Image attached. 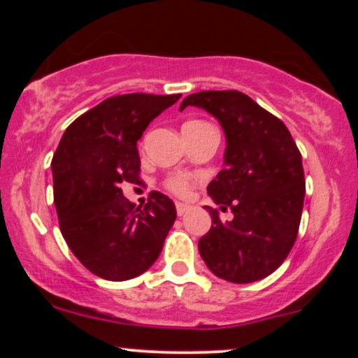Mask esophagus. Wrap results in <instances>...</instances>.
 I'll list each match as a JSON object with an SVG mask.
<instances>
[{"instance_id": "esophagus-1", "label": "esophagus", "mask_w": 358, "mask_h": 358, "mask_svg": "<svg viewBox=\"0 0 358 358\" xmlns=\"http://www.w3.org/2000/svg\"><path fill=\"white\" fill-rule=\"evenodd\" d=\"M188 212V205H185V203H176V213H178L180 217L182 215H185V213Z\"/></svg>"}]
</instances>
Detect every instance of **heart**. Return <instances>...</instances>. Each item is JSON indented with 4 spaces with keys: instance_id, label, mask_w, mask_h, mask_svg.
Masks as SVG:
<instances>
[{
    "instance_id": "1",
    "label": "heart",
    "mask_w": 358,
    "mask_h": 358,
    "mask_svg": "<svg viewBox=\"0 0 358 358\" xmlns=\"http://www.w3.org/2000/svg\"><path fill=\"white\" fill-rule=\"evenodd\" d=\"M196 124H205L202 121H188L185 122L183 126H196ZM166 187L170 188L171 192L176 193V195H187L188 190H190V182H188L187 176H171L170 180L166 182Z\"/></svg>"
}]
</instances>
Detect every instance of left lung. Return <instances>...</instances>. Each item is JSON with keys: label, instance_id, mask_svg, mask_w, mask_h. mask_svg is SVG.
<instances>
[{"label": "left lung", "instance_id": "1", "mask_svg": "<svg viewBox=\"0 0 358 358\" xmlns=\"http://www.w3.org/2000/svg\"><path fill=\"white\" fill-rule=\"evenodd\" d=\"M207 110L225 134L224 170L207 187L222 212L205 207L212 227L199 241L200 256L225 281L254 282L269 276L296 241L305 200L301 153L287 127L239 90H203L185 97Z\"/></svg>", "mask_w": 358, "mask_h": 358}]
</instances>
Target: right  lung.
Here are the masks:
<instances>
[{
    "instance_id": "1",
    "label": "right lung",
    "mask_w": 358,
    "mask_h": 358,
    "mask_svg": "<svg viewBox=\"0 0 358 358\" xmlns=\"http://www.w3.org/2000/svg\"><path fill=\"white\" fill-rule=\"evenodd\" d=\"M180 94L109 97L65 129L52 159L53 202L60 232L82 264L108 281L148 271L176 219L175 203L153 192L145 207L122 196L139 182L138 141Z\"/></svg>"
}]
</instances>
